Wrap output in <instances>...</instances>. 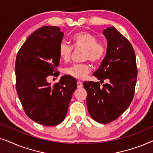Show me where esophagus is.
I'll return each instance as SVG.
<instances>
[{"instance_id":"34e87169","label":"esophagus","mask_w":153,"mask_h":153,"mask_svg":"<svg viewBox=\"0 0 153 153\" xmlns=\"http://www.w3.org/2000/svg\"><path fill=\"white\" fill-rule=\"evenodd\" d=\"M83 87V85L82 83L80 82V81H78V88H82V87Z\"/></svg>"}]
</instances>
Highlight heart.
<instances>
[{"label":"heart","mask_w":153,"mask_h":153,"mask_svg":"<svg viewBox=\"0 0 153 153\" xmlns=\"http://www.w3.org/2000/svg\"><path fill=\"white\" fill-rule=\"evenodd\" d=\"M75 48L85 50L84 59H89L93 63H97L102 59L106 53V45L101 40H97V38L91 33L80 31L75 33L72 38ZM73 48L62 42L59 47V54L60 58L65 62H68L71 58ZM91 71L88 64H73L65 69L66 74L79 80H83L87 76Z\"/></svg>","instance_id":"b5f03b06"}]
</instances>
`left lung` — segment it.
I'll return each mask as SVG.
<instances>
[{
  "mask_svg": "<svg viewBox=\"0 0 153 153\" xmlns=\"http://www.w3.org/2000/svg\"><path fill=\"white\" fill-rule=\"evenodd\" d=\"M107 40L106 54L94 75L99 82H85L87 106L95 121L108 124L117 119L129 106L137 78L136 55L129 40L113 26L103 30Z\"/></svg>",
  "mask_w": 153,
  "mask_h": 153,
  "instance_id": "left-lung-1",
  "label": "left lung"
}]
</instances>
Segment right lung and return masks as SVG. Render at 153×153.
<instances>
[{
  "mask_svg": "<svg viewBox=\"0 0 153 153\" xmlns=\"http://www.w3.org/2000/svg\"><path fill=\"white\" fill-rule=\"evenodd\" d=\"M64 33L57 26H45L33 32L16 58V89L24 111L32 120L45 126L64 121L77 81L62 76L54 85L48 82L59 65V47Z\"/></svg>",
  "mask_w": 153,
  "mask_h": 153,
  "instance_id": "right-lung-1",
  "label": "right lung"
}]
</instances>
